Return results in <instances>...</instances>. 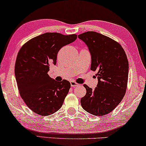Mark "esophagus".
I'll return each mask as SVG.
<instances>
[{"instance_id":"obj_1","label":"esophagus","mask_w":146,"mask_h":146,"mask_svg":"<svg viewBox=\"0 0 146 146\" xmlns=\"http://www.w3.org/2000/svg\"><path fill=\"white\" fill-rule=\"evenodd\" d=\"M70 85H71V87H72L79 86V84H77V83H76L75 82H74V81H71V82H70Z\"/></svg>"}]
</instances>
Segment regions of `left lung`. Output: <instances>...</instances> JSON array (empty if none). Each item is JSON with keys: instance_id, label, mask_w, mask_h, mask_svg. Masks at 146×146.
Wrapping results in <instances>:
<instances>
[{"instance_id": "obj_1", "label": "left lung", "mask_w": 146, "mask_h": 146, "mask_svg": "<svg viewBox=\"0 0 146 146\" xmlns=\"http://www.w3.org/2000/svg\"><path fill=\"white\" fill-rule=\"evenodd\" d=\"M88 48L91 57V69L97 71L95 89L84 85L86 95L81 105L92 115L110 113L121 101L127 89L129 62L121 45L100 33L88 31L78 36Z\"/></svg>"}]
</instances>
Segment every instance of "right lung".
Instances as JSON below:
<instances>
[{"mask_svg": "<svg viewBox=\"0 0 146 146\" xmlns=\"http://www.w3.org/2000/svg\"><path fill=\"white\" fill-rule=\"evenodd\" d=\"M77 35L46 33L26 42L19 51L15 65L17 87L25 103L40 115L59 110L70 88L68 81L57 82L48 74L55 65L60 48L74 42Z\"/></svg>", "mask_w": 146, "mask_h": 146, "instance_id": "1", "label": "right lung"}]
</instances>
